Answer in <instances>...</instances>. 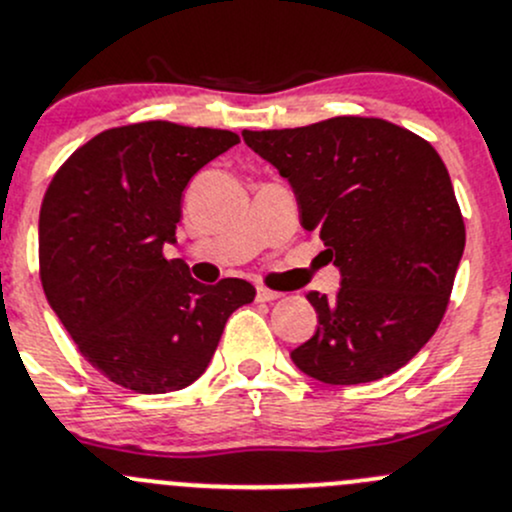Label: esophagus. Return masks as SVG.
<instances>
[{
	"instance_id": "esophagus-1",
	"label": "esophagus",
	"mask_w": 512,
	"mask_h": 512,
	"mask_svg": "<svg viewBox=\"0 0 512 512\" xmlns=\"http://www.w3.org/2000/svg\"><path fill=\"white\" fill-rule=\"evenodd\" d=\"M279 297H282L279 292H272V289H267V287H257V301H274Z\"/></svg>"
}]
</instances>
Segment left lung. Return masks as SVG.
<instances>
[{
    "label": "left lung",
    "mask_w": 512,
    "mask_h": 512,
    "mask_svg": "<svg viewBox=\"0 0 512 512\" xmlns=\"http://www.w3.org/2000/svg\"><path fill=\"white\" fill-rule=\"evenodd\" d=\"M299 203L304 230L341 270L336 297L309 292L319 326L292 351L326 385L380 380L434 336L466 245L449 171L427 139L378 117L242 132Z\"/></svg>",
    "instance_id": "1"
}]
</instances>
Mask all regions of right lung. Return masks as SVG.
Listing matches in <instances>:
<instances>
[{"mask_svg":"<svg viewBox=\"0 0 512 512\" xmlns=\"http://www.w3.org/2000/svg\"><path fill=\"white\" fill-rule=\"evenodd\" d=\"M240 137L228 129L152 120L100 132L46 188L39 267L48 304L80 355L107 380L142 395L206 373L225 321L255 299L245 279L201 284L176 240L184 188Z\"/></svg>","mask_w":512,"mask_h":512,"instance_id":"obj_1","label":"right lung"}]
</instances>
